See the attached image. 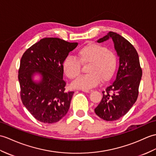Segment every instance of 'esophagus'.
Here are the masks:
<instances>
[{"label": "esophagus", "mask_w": 156, "mask_h": 156, "mask_svg": "<svg viewBox=\"0 0 156 156\" xmlns=\"http://www.w3.org/2000/svg\"><path fill=\"white\" fill-rule=\"evenodd\" d=\"M82 92H86V93H90L92 92V90H82Z\"/></svg>", "instance_id": "1"}]
</instances>
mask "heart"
Masks as SVG:
<instances>
[{"label": "heart", "instance_id": "heart-1", "mask_svg": "<svg viewBox=\"0 0 156 156\" xmlns=\"http://www.w3.org/2000/svg\"><path fill=\"white\" fill-rule=\"evenodd\" d=\"M78 59L72 56L65 58L62 63L64 74L70 79L76 78L81 72V64L86 66L88 74L81 76L72 84L74 88L89 90L103 82L112 78L118 67V57L106 46L95 43L83 46L77 53Z\"/></svg>", "mask_w": 156, "mask_h": 156}]
</instances>
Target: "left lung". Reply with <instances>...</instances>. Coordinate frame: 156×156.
<instances>
[{"mask_svg":"<svg viewBox=\"0 0 156 156\" xmlns=\"http://www.w3.org/2000/svg\"><path fill=\"white\" fill-rule=\"evenodd\" d=\"M112 39L119 58L116 78L102 92L103 97L94 109L98 116L106 121H114L128 113L138 96L142 70L138 54L128 41L114 32L98 40L103 42Z\"/></svg>","mask_w":156,"mask_h":156,"instance_id":"left-lung-1","label":"left lung"}]
</instances>
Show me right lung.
Masks as SVG:
<instances>
[{
    "label": "right lung",
    "mask_w": 156,
    "mask_h": 156,
    "mask_svg": "<svg viewBox=\"0 0 156 156\" xmlns=\"http://www.w3.org/2000/svg\"><path fill=\"white\" fill-rule=\"evenodd\" d=\"M77 46V42L44 38L22 56L19 70L21 100L37 120L52 124L60 120L69 110L74 92L65 90L62 63ZM36 73L41 76L39 82L32 78Z\"/></svg>",
    "instance_id": "1"
}]
</instances>
